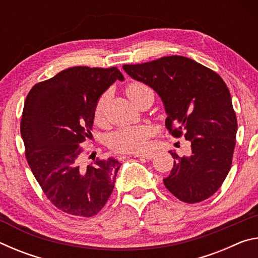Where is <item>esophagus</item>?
Masks as SVG:
<instances>
[{"mask_svg": "<svg viewBox=\"0 0 258 258\" xmlns=\"http://www.w3.org/2000/svg\"><path fill=\"white\" fill-rule=\"evenodd\" d=\"M134 157H138V158H145L150 160L155 157V154H152V152H145V154H134Z\"/></svg>", "mask_w": 258, "mask_h": 258, "instance_id": "1", "label": "esophagus"}]
</instances>
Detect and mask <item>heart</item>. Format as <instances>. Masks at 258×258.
I'll return each instance as SVG.
<instances>
[{"mask_svg":"<svg viewBox=\"0 0 258 258\" xmlns=\"http://www.w3.org/2000/svg\"><path fill=\"white\" fill-rule=\"evenodd\" d=\"M148 91H150V89L146 84L140 82H133L126 87V95L135 104L139 98ZM106 100V95H102L94 108V119L98 123L103 119ZM151 134L152 130L150 126L147 125L124 127L111 134L110 139H109V146L112 150L117 152H142L147 148L148 139L151 137Z\"/></svg>","mask_w":258,"mask_h":258,"instance_id":"1","label":"heart"}]
</instances>
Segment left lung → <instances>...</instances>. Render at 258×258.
<instances>
[{"instance_id": "1", "label": "left lung", "mask_w": 258, "mask_h": 258, "mask_svg": "<svg viewBox=\"0 0 258 258\" xmlns=\"http://www.w3.org/2000/svg\"><path fill=\"white\" fill-rule=\"evenodd\" d=\"M123 68L159 95L169 133L175 138L183 135L191 143L190 156L171 151L174 165L164 178L165 186L187 204L211 197L229 174L238 128L224 81L212 69L181 55Z\"/></svg>"}]
</instances>
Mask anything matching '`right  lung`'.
Returning a JSON list of instances; mask_svg holds the SVG:
<instances>
[{"mask_svg":"<svg viewBox=\"0 0 258 258\" xmlns=\"http://www.w3.org/2000/svg\"><path fill=\"white\" fill-rule=\"evenodd\" d=\"M124 76L116 67H72L34 85L26 98L20 131L26 158L47 199L75 216L101 211L120 163L113 157L81 165L80 145L91 134L94 108Z\"/></svg>","mask_w":258,"mask_h":258,"instance_id":"1","label":"right lung"}]
</instances>
